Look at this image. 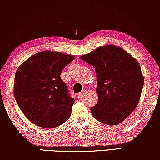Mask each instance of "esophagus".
<instances>
[{
	"instance_id": "obj_1",
	"label": "esophagus",
	"mask_w": 160,
	"mask_h": 160,
	"mask_svg": "<svg viewBox=\"0 0 160 160\" xmlns=\"http://www.w3.org/2000/svg\"><path fill=\"white\" fill-rule=\"evenodd\" d=\"M82 94H83V92H79V93H77L76 94V96H77V98H80L81 97H82Z\"/></svg>"
}]
</instances>
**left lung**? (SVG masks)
Instances as JSON below:
<instances>
[{"label":"left lung","mask_w":160,"mask_h":160,"mask_svg":"<svg viewBox=\"0 0 160 160\" xmlns=\"http://www.w3.org/2000/svg\"><path fill=\"white\" fill-rule=\"evenodd\" d=\"M81 59L95 68L98 103L90 108L96 119L108 125L122 122L138 104L144 78L139 63L114 45L98 47Z\"/></svg>","instance_id":"1"}]
</instances>
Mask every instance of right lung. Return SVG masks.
Segmentation results:
<instances>
[{"instance_id": "add662e5", "label": "right lung", "mask_w": 160, "mask_h": 160, "mask_svg": "<svg viewBox=\"0 0 160 160\" xmlns=\"http://www.w3.org/2000/svg\"><path fill=\"white\" fill-rule=\"evenodd\" d=\"M74 57L46 50L28 58L15 74L14 95L25 117L37 126L54 128L69 119L74 100L61 79Z\"/></svg>"}]
</instances>
